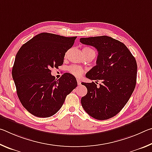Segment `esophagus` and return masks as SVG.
Wrapping results in <instances>:
<instances>
[{
	"instance_id": "34e87169",
	"label": "esophagus",
	"mask_w": 152,
	"mask_h": 152,
	"mask_svg": "<svg viewBox=\"0 0 152 152\" xmlns=\"http://www.w3.org/2000/svg\"><path fill=\"white\" fill-rule=\"evenodd\" d=\"M77 83H78V85H80V84H81V80L80 79H77Z\"/></svg>"
}]
</instances>
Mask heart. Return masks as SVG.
<instances>
[{
  "mask_svg": "<svg viewBox=\"0 0 152 152\" xmlns=\"http://www.w3.org/2000/svg\"><path fill=\"white\" fill-rule=\"evenodd\" d=\"M82 51H95L92 50V49L88 47H85L82 49ZM68 71L70 72L73 74L74 76H75L76 77H80L81 75H82V74L84 73V69L82 68L81 66H76V65H72V66H70V67L68 68Z\"/></svg>",
  "mask_w": 152,
  "mask_h": 152,
  "instance_id": "1",
  "label": "heart"
}]
</instances>
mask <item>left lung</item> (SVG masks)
Listing matches in <instances>:
<instances>
[{"mask_svg":"<svg viewBox=\"0 0 152 152\" xmlns=\"http://www.w3.org/2000/svg\"><path fill=\"white\" fill-rule=\"evenodd\" d=\"M80 42L97 50L96 65L86 76L102 83L97 86L94 82H82L87 94L82 97V106L94 119H110L121 110L134 91L137 62L124 43L109 36L80 38Z\"/></svg>","mask_w":152,"mask_h":152,"instance_id":"obj_1","label":"left lung"}]
</instances>
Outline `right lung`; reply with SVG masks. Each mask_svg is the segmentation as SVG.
Listing matches in <instances>:
<instances>
[{"label": "right lung", "instance_id": "right-lung-1", "mask_svg": "<svg viewBox=\"0 0 152 152\" xmlns=\"http://www.w3.org/2000/svg\"><path fill=\"white\" fill-rule=\"evenodd\" d=\"M76 37L39 33L21 46L15 57L12 76L23 106L38 117H50L62 107L77 86L75 77L65 73L58 80L51 68L64 63L65 53Z\"/></svg>", "mask_w": 152, "mask_h": 152}]
</instances>
